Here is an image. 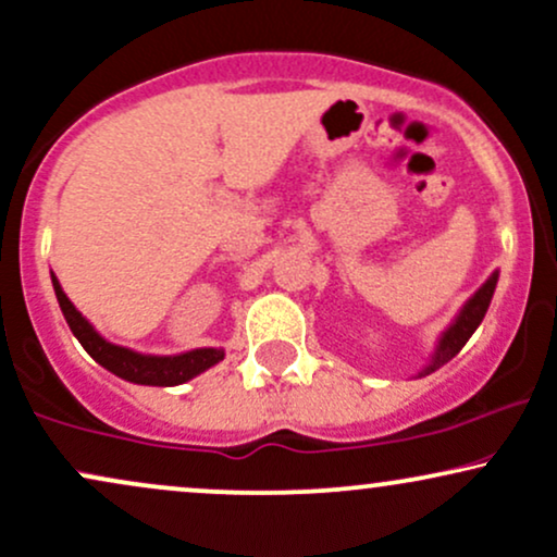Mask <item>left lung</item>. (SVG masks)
<instances>
[{
  "mask_svg": "<svg viewBox=\"0 0 557 557\" xmlns=\"http://www.w3.org/2000/svg\"><path fill=\"white\" fill-rule=\"evenodd\" d=\"M495 285H497V272L492 274L487 283L479 287L474 296L469 298V304L463 306V311H461V314H458L456 322H453L450 327H447V332L443 335V341H440V345H437V350H434L432 363L424 369V374H430V372H434V369H440V367H443V363L450 361L453 356H456L458 350L463 348L466 341H469V337L474 335V330L479 327V324H482L484 314H487L492 293H495Z\"/></svg>",
  "mask_w": 557,
  "mask_h": 557,
  "instance_id": "8db88e82",
  "label": "left lung"
}]
</instances>
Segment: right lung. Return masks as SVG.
<instances>
[{"label":"right lung","instance_id":"right-lung-1","mask_svg":"<svg viewBox=\"0 0 557 557\" xmlns=\"http://www.w3.org/2000/svg\"><path fill=\"white\" fill-rule=\"evenodd\" d=\"M57 300H60V309L65 314L70 330L78 337V343L88 350L94 361H99L101 367L110 369L112 374L123 376L127 382H136V385H157V387H172L183 385L190 376L207 372L209 367H214L216 361L225 359V350L220 348H198L188 350L181 356H144L136 350L120 348V345L107 343L104 337L96 332L91 324L83 319V314L70 304L57 277L52 274Z\"/></svg>","mask_w":557,"mask_h":557}]
</instances>
